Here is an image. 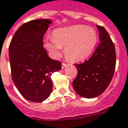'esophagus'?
<instances>
[{"mask_svg":"<svg viewBox=\"0 0 128 128\" xmlns=\"http://www.w3.org/2000/svg\"><path fill=\"white\" fill-rule=\"evenodd\" d=\"M67 64H66V63H62V66H61V67H62V69H64V68H65V67H67Z\"/></svg>","mask_w":128,"mask_h":128,"instance_id":"34e87169","label":"esophagus"}]
</instances>
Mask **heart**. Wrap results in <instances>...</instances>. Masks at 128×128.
I'll list each match as a JSON object with an SVG mask.
<instances>
[{
	"label": "heart",
	"instance_id": "obj_1",
	"mask_svg": "<svg viewBox=\"0 0 128 128\" xmlns=\"http://www.w3.org/2000/svg\"><path fill=\"white\" fill-rule=\"evenodd\" d=\"M98 36L94 28L78 24L60 28L53 31V36L44 39V46L53 57H59L62 46L66 56L71 61H81L92 53L98 42Z\"/></svg>",
	"mask_w": 128,
	"mask_h": 128
}]
</instances>
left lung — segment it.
Listing matches in <instances>:
<instances>
[{"label": "left lung", "mask_w": 128, "mask_h": 128, "mask_svg": "<svg viewBox=\"0 0 128 128\" xmlns=\"http://www.w3.org/2000/svg\"><path fill=\"white\" fill-rule=\"evenodd\" d=\"M97 27L100 44L88 60L75 65L78 72L73 87L85 98H96L104 92L112 80L116 68L114 44L104 26L97 25Z\"/></svg>", "instance_id": "1"}]
</instances>
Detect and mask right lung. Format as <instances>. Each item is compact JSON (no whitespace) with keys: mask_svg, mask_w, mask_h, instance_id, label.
I'll return each mask as SVG.
<instances>
[{"mask_svg":"<svg viewBox=\"0 0 128 128\" xmlns=\"http://www.w3.org/2000/svg\"><path fill=\"white\" fill-rule=\"evenodd\" d=\"M50 20H32L24 23L9 45L12 80L26 100L41 102L53 90L50 75L61 69V63L50 59L43 46V36Z\"/></svg>","mask_w":128,"mask_h":128,"instance_id":"add662e5","label":"right lung"}]
</instances>
